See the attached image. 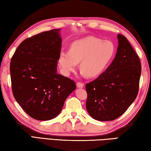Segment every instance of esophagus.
<instances>
[{
  "instance_id": "1",
  "label": "esophagus",
  "mask_w": 151,
  "mask_h": 151,
  "mask_svg": "<svg viewBox=\"0 0 151 151\" xmlns=\"http://www.w3.org/2000/svg\"><path fill=\"white\" fill-rule=\"evenodd\" d=\"M84 86V84L83 83L80 82V81H78V82L77 83V87L79 88H83Z\"/></svg>"
}]
</instances>
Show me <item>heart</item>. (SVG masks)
Returning <instances> with one entry per match:
<instances>
[{"label": "heart", "mask_w": 151, "mask_h": 151, "mask_svg": "<svg viewBox=\"0 0 151 151\" xmlns=\"http://www.w3.org/2000/svg\"><path fill=\"white\" fill-rule=\"evenodd\" d=\"M115 47L109 40L88 36L71 44L70 51L60 53L59 63L63 73L70 75L80 62V68L90 78L99 76L114 56Z\"/></svg>", "instance_id": "heart-1"}]
</instances>
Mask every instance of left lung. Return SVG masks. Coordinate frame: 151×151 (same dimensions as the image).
<instances>
[{
    "mask_svg": "<svg viewBox=\"0 0 151 151\" xmlns=\"http://www.w3.org/2000/svg\"><path fill=\"white\" fill-rule=\"evenodd\" d=\"M117 52L111 65L96 80L87 83L86 109L94 119L119 117L138 95L141 64L128 40L118 34Z\"/></svg>",
    "mask_w": 151,
    "mask_h": 151,
    "instance_id": "obj_1",
    "label": "left lung"
}]
</instances>
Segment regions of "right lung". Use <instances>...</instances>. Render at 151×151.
<instances>
[{
  "mask_svg": "<svg viewBox=\"0 0 151 151\" xmlns=\"http://www.w3.org/2000/svg\"><path fill=\"white\" fill-rule=\"evenodd\" d=\"M60 29L26 38L10 65L13 96L34 119L47 121L60 114L65 99L76 88L71 79L57 72L62 38Z\"/></svg>",
  "mask_w": 151,
  "mask_h": 151,
  "instance_id": "obj_1",
  "label": "right lung"
}]
</instances>
